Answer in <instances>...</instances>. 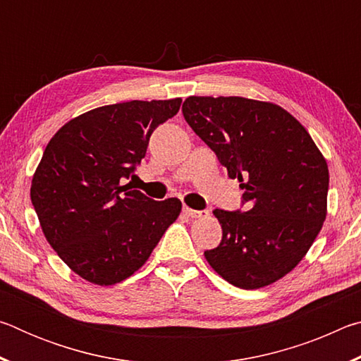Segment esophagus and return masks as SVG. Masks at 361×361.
Listing matches in <instances>:
<instances>
[{
    "instance_id": "obj_1",
    "label": "esophagus",
    "mask_w": 361,
    "mask_h": 361,
    "mask_svg": "<svg viewBox=\"0 0 361 361\" xmlns=\"http://www.w3.org/2000/svg\"><path fill=\"white\" fill-rule=\"evenodd\" d=\"M183 213H185L186 216L195 219V218H202L209 215V210H192L189 209V207H183Z\"/></svg>"
}]
</instances>
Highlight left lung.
I'll list each match as a JSON object with an SVG mask.
<instances>
[{
  "mask_svg": "<svg viewBox=\"0 0 361 361\" xmlns=\"http://www.w3.org/2000/svg\"><path fill=\"white\" fill-rule=\"evenodd\" d=\"M181 109L243 189V210H213L223 237L205 259L237 288L277 282L304 258L326 218L325 157L299 121L274 103L188 97Z\"/></svg>",
  "mask_w": 361,
  "mask_h": 361,
  "instance_id": "left-lung-1",
  "label": "left lung"
}]
</instances>
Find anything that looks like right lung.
Instances as JSON below:
<instances>
[{
  "label": "right lung",
  "mask_w": 361,
  "mask_h": 361,
  "mask_svg": "<svg viewBox=\"0 0 361 361\" xmlns=\"http://www.w3.org/2000/svg\"><path fill=\"white\" fill-rule=\"evenodd\" d=\"M180 105L132 100L90 109L47 143L30 197L49 245L87 282L108 286L130 277L178 218L176 197L152 200L122 183Z\"/></svg>",
  "instance_id": "add662e5"
}]
</instances>
